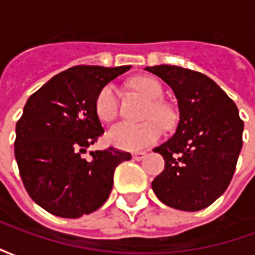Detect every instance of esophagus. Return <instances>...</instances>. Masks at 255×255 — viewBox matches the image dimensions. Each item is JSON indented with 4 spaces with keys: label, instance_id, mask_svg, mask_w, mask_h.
<instances>
[{
    "label": "esophagus",
    "instance_id": "1",
    "mask_svg": "<svg viewBox=\"0 0 255 255\" xmlns=\"http://www.w3.org/2000/svg\"><path fill=\"white\" fill-rule=\"evenodd\" d=\"M144 155H146V153H144V151H138V153H133L132 158L135 161H140V160H143Z\"/></svg>",
    "mask_w": 255,
    "mask_h": 255
}]
</instances>
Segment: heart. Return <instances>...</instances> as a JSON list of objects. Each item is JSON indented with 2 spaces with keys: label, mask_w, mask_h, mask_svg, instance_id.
Wrapping results in <instances>:
<instances>
[{
  "label": "heart",
  "mask_w": 255,
  "mask_h": 255,
  "mask_svg": "<svg viewBox=\"0 0 255 255\" xmlns=\"http://www.w3.org/2000/svg\"><path fill=\"white\" fill-rule=\"evenodd\" d=\"M131 86L151 101L144 113V119L147 122L142 124L117 123L106 133L109 143L127 151H135L154 143L162 133L161 124L169 126L173 120L171 108L160 101L164 95V89L157 79L151 76H136L131 80ZM94 111L101 122L109 123L116 119L119 113V91L115 84H105L98 91L94 101Z\"/></svg>",
  "instance_id": "b5f03b06"
}]
</instances>
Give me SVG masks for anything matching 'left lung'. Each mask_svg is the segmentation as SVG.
<instances>
[{"label":"left lung","instance_id":"1","mask_svg":"<svg viewBox=\"0 0 255 255\" xmlns=\"http://www.w3.org/2000/svg\"><path fill=\"white\" fill-rule=\"evenodd\" d=\"M176 95V132L155 147L165 168L151 187L161 202L186 212L208 208L230 186L242 150L243 122L235 102L201 72L175 65L146 67Z\"/></svg>","mask_w":255,"mask_h":255}]
</instances>
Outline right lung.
I'll return each instance as SVG.
<instances>
[{"label": "right lung", "mask_w": 255, "mask_h": 255, "mask_svg": "<svg viewBox=\"0 0 255 255\" xmlns=\"http://www.w3.org/2000/svg\"><path fill=\"white\" fill-rule=\"evenodd\" d=\"M131 65H76L53 76L27 100L16 124L14 157L31 199L49 213L78 219L101 208L127 151L109 147L82 155L104 133L94 111L105 84Z\"/></svg>", "instance_id": "right-lung-1"}]
</instances>
